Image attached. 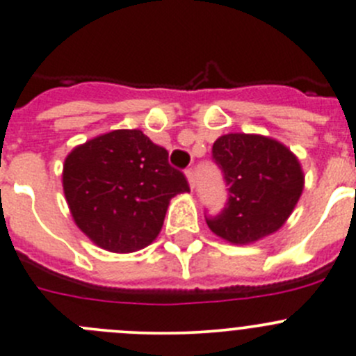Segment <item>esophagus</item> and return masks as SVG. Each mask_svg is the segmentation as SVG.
Segmentation results:
<instances>
[{
  "instance_id": "esophagus-1",
  "label": "esophagus",
  "mask_w": 356,
  "mask_h": 356,
  "mask_svg": "<svg viewBox=\"0 0 356 356\" xmlns=\"http://www.w3.org/2000/svg\"><path fill=\"white\" fill-rule=\"evenodd\" d=\"M186 179H188V184L189 188L193 189L195 188V172L189 168V170H186Z\"/></svg>"
}]
</instances>
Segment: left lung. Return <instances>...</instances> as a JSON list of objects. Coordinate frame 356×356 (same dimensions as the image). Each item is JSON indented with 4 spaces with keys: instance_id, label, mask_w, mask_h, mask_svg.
Wrapping results in <instances>:
<instances>
[{
    "instance_id": "8db88e82",
    "label": "left lung",
    "mask_w": 356,
    "mask_h": 356,
    "mask_svg": "<svg viewBox=\"0 0 356 356\" xmlns=\"http://www.w3.org/2000/svg\"><path fill=\"white\" fill-rule=\"evenodd\" d=\"M228 186V204L207 225L230 244H253L286 223L304 189L297 156L275 138L228 133L212 145Z\"/></svg>"
}]
</instances>
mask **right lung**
<instances>
[{
	"mask_svg": "<svg viewBox=\"0 0 356 356\" xmlns=\"http://www.w3.org/2000/svg\"><path fill=\"white\" fill-rule=\"evenodd\" d=\"M63 191L75 225L98 248L133 253L158 237L170 200L189 186L167 149L140 129H114L66 156Z\"/></svg>",
	"mask_w": 356,
	"mask_h": 356,
	"instance_id": "right-lung-1",
	"label": "right lung"
}]
</instances>
